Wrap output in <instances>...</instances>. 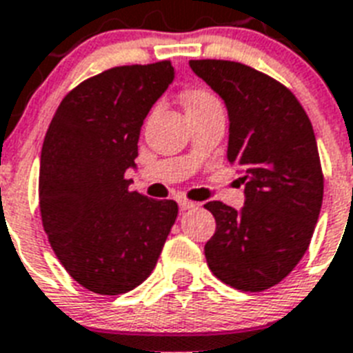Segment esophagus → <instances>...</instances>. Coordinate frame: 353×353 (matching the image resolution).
<instances>
[{
  "instance_id": "34e87169",
  "label": "esophagus",
  "mask_w": 353,
  "mask_h": 353,
  "mask_svg": "<svg viewBox=\"0 0 353 353\" xmlns=\"http://www.w3.org/2000/svg\"><path fill=\"white\" fill-rule=\"evenodd\" d=\"M196 203L188 201V199H179V208L181 210H190V208H196Z\"/></svg>"
}]
</instances>
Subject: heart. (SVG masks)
Returning <instances> with one entry per match:
<instances>
[{"mask_svg": "<svg viewBox=\"0 0 353 353\" xmlns=\"http://www.w3.org/2000/svg\"><path fill=\"white\" fill-rule=\"evenodd\" d=\"M214 103L219 101H217V97L214 96L210 90H206V88H190V90H186L185 94L186 112L201 110V108L210 107Z\"/></svg>", "mask_w": 353, "mask_h": 353, "instance_id": "obj_1", "label": "heart"}]
</instances>
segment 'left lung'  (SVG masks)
<instances>
[{
	"mask_svg": "<svg viewBox=\"0 0 353 353\" xmlns=\"http://www.w3.org/2000/svg\"><path fill=\"white\" fill-rule=\"evenodd\" d=\"M190 68L225 99L230 119L226 159L241 170V212L206 203L216 234L205 245L212 274L241 292L285 279L308 250L325 177L305 108L274 77L225 59H192Z\"/></svg>",
	"mask_w": 353,
	"mask_h": 353,
	"instance_id": "left-lung-1",
	"label": "left lung"
}]
</instances>
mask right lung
Segmentation results:
<instances>
[{"instance_id":"add662e5","label":"right lung","mask_w":353,"mask_h":353,"mask_svg":"<svg viewBox=\"0 0 353 353\" xmlns=\"http://www.w3.org/2000/svg\"><path fill=\"white\" fill-rule=\"evenodd\" d=\"M174 79L168 59L88 77L59 103L41 148L39 210L63 268L99 296L134 290L154 270L177 203L128 190L143 121Z\"/></svg>"}]
</instances>
